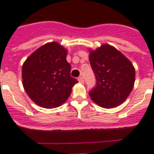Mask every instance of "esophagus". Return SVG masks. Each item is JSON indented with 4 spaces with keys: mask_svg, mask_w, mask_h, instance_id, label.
Instances as JSON below:
<instances>
[{
    "mask_svg": "<svg viewBox=\"0 0 154 154\" xmlns=\"http://www.w3.org/2000/svg\"><path fill=\"white\" fill-rule=\"evenodd\" d=\"M78 81H79L80 83H81V84L85 83V80H84V78L82 77H78Z\"/></svg>",
    "mask_w": 154,
    "mask_h": 154,
    "instance_id": "obj_1",
    "label": "esophagus"
}]
</instances>
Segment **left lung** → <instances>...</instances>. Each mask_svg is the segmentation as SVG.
<instances>
[{"instance_id": "left-lung-1", "label": "left lung", "mask_w": 154, "mask_h": 154, "mask_svg": "<svg viewBox=\"0 0 154 154\" xmlns=\"http://www.w3.org/2000/svg\"><path fill=\"white\" fill-rule=\"evenodd\" d=\"M89 60L96 80L95 86L89 91L91 99L106 109L121 105L135 83V69L131 62L108 45L91 51Z\"/></svg>"}]
</instances>
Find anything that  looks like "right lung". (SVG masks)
Segmentation results:
<instances>
[{"label": "right lung", "mask_w": 154, "mask_h": 154, "mask_svg": "<svg viewBox=\"0 0 154 154\" xmlns=\"http://www.w3.org/2000/svg\"><path fill=\"white\" fill-rule=\"evenodd\" d=\"M70 69L66 50L57 42L45 44L23 63V87L37 105L55 108L66 101L78 82L70 76Z\"/></svg>", "instance_id": "right-lung-1"}]
</instances>
